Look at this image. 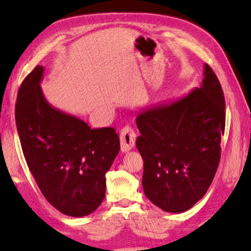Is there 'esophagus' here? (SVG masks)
<instances>
[{"label": "esophagus", "instance_id": "esophagus-1", "mask_svg": "<svg viewBox=\"0 0 251 251\" xmlns=\"http://www.w3.org/2000/svg\"><path fill=\"white\" fill-rule=\"evenodd\" d=\"M136 134L130 126H125L121 132V149L123 152L132 150L135 146Z\"/></svg>", "mask_w": 251, "mask_h": 251}]
</instances>
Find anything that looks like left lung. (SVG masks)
<instances>
[{"mask_svg": "<svg viewBox=\"0 0 251 251\" xmlns=\"http://www.w3.org/2000/svg\"><path fill=\"white\" fill-rule=\"evenodd\" d=\"M136 124L145 196L166 212L192 208L216 176L226 127L224 90L211 67L205 65L200 88L140 114Z\"/></svg>", "mask_w": 251, "mask_h": 251, "instance_id": "8db88e82", "label": "left lung"}]
</instances>
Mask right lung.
<instances>
[{"instance_id": "obj_1", "label": "right lung", "mask_w": 251, "mask_h": 251, "mask_svg": "<svg viewBox=\"0 0 251 251\" xmlns=\"http://www.w3.org/2000/svg\"><path fill=\"white\" fill-rule=\"evenodd\" d=\"M37 66L22 81L15 123L23 155L43 197L61 213L83 217L105 198V174L121 149L113 127L91 128L54 109L43 97Z\"/></svg>"}]
</instances>
